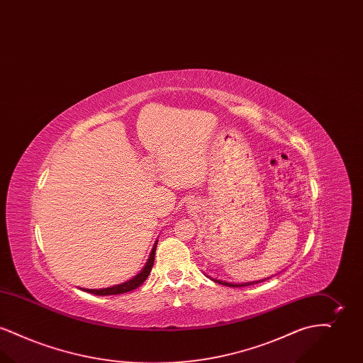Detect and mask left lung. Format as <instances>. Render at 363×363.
<instances>
[{
  "label": "left lung",
  "mask_w": 363,
  "mask_h": 363,
  "mask_svg": "<svg viewBox=\"0 0 363 363\" xmlns=\"http://www.w3.org/2000/svg\"><path fill=\"white\" fill-rule=\"evenodd\" d=\"M269 279V277H268ZM213 281L219 283V284H223V286H228V287H242V286H250V284H255V283H259V281H264L267 279H262V280H257V281H249V283H241V284H237V283H228V281H223V280H218V279H212Z\"/></svg>",
  "instance_id": "obj_1"
}]
</instances>
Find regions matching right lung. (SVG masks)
Listing matches in <instances>:
<instances>
[{
  "mask_svg": "<svg viewBox=\"0 0 363 363\" xmlns=\"http://www.w3.org/2000/svg\"><path fill=\"white\" fill-rule=\"evenodd\" d=\"M156 245L157 241L155 242L152 250H151V255L148 257V261L145 264V267L143 268V271L128 281L122 283V284H117V286H113V287H107V289H101V290H94V289H82L83 291H86L89 294H95V295H117V294H125L128 291H132L135 289H138V286H141L147 277L150 275V272L152 271V267H154V261H155V252Z\"/></svg>",
  "mask_w": 363,
  "mask_h": 363,
  "instance_id": "add662e5",
  "label": "right lung"
}]
</instances>
